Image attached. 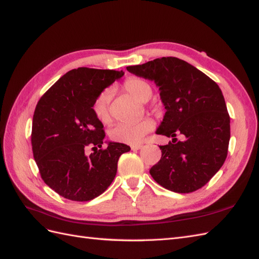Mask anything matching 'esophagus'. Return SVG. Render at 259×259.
Returning <instances> with one entry per match:
<instances>
[{
    "label": "esophagus",
    "instance_id": "obj_1",
    "mask_svg": "<svg viewBox=\"0 0 259 259\" xmlns=\"http://www.w3.org/2000/svg\"><path fill=\"white\" fill-rule=\"evenodd\" d=\"M141 148H142V145H134V146H131V150L136 151V150L141 149Z\"/></svg>",
    "mask_w": 259,
    "mask_h": 259
}]
</instances>
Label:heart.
Wrapping results in <instances>:
<instances>
[{
  "label": "heart",
  "mask_w": 259,
  "mask_h": 259,
  "mask_svg": "<svg viewBox=\"0 0 259 259\" xmlns=\"http://www.w3.org/2000/svg\"><path fill=\"white\" fill-rule=\"evenodd\" d=\"M123 89L138 101L146 102L151 97L152 89L147 81L140 78H129L124 81ZM111 100V90L102 91L93 103V111L101 122H108L110 119L109 104ZM155 123L149 118L136 123H119L110 131V138L126 145H137L144 137L153 129Z\"/></svg>",
  "instance_id": "heart-1"
}]
</instances>
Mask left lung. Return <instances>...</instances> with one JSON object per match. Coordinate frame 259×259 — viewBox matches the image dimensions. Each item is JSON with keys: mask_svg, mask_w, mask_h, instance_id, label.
<instances>
[{"mask_svg": "<svg viewBox=\"0 0 259 259\" xmlns=\"http://www.w3.org/2000/svg\"><path fill=\"white\" fill-rule=\"evenodd\" d=\"M126 70L155 81L166 109L156 133L172 141L159 146L161 159L150 169L152 178L179 194L201 188L227 158L230 118L221 88L194 65L174 57ZM179 133L185 136L184 142L177 141Z\"/></svg>", "mask_w": 259, "mask_h": 259, "instance_id": "8db88e82", "label": "left lung"}]
</instances>
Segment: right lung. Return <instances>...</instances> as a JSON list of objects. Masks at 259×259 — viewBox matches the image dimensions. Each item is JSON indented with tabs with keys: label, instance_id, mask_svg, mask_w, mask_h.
Returning <instances> with one entry per match:
<instances>
[{
	"label": "right lung",
	"instance_id": "obj_1",
	"mask_svg": "<svg viewBox=\"0 0 259 259\" xmlns=\"http://www.w3.org/2000/svg\"><path fill=\"white\" fill-rule=\"evenodd\" d=\"M123 71L78 68L61 76L38 100L32 121V151L43 181L60 196L89 201L111 185L119 157L130 147L109 142L93 103ZM88 145L95 152L84 153ZM100 147V150L97 148Z\"/></svg>",
	"mask_w": 259,
	"mask_h": 259
}]
</instances>
